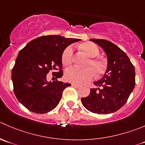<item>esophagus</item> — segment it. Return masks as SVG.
<instances>
[{"label":"esophagus","mask_w":145,"mask_h":145,"mask_svg":"<svg viewBox=\"0 0 145 145\" xmlns=\"http://www.w3.org/2000/svg\"><path fill=\"white\" fill-rule=\"evenodd\" d=\"M71 86H74V87H76V88H78V87L80 86L79 84H74V83H73V84H71Z\"/></svg>","instance_id":"obj_1"}]
</instances>
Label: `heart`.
Here are the masks:
<instances>
[{
    "label": "heart",
    "instance_id": "obj_1",
    "mask_svg": "<svg viewBox=\"0 0 145 145\" xmlns=\"http://www.w3.org/2000/svg\"><path fill=\"white\" fill-rule=\"evenodd\" d=\"M79 49L88 56V59L85 63L86 68L80 69L78 67H71L66 70L64 77L69 82L81 83L88 81L93 77L100 76L105 74L107 69L106 61L101 57H98L99 49L93 42H84L80 44ZM73 59V48L69 46L64 50L61 56V61L64 66L71 64Z\"/></svg>",
    "mask_w": 145,
    "mask_h": 145
}]
</instances>
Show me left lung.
<instances>
[{"instance_id":"1","label":"left lung","mask_w":145,"mask_h":145,"mask_svg":"<svg viewBox=\"0 0 145 145\" xmlns=\"http://www.w3.org/2000/svg\"><path fill=\"white\" fill-rule=\"evenodd\" d=\"M105 52L108 67L102 78L93 83L98 88H91L81 103L87 110L98 114L115 113L125 104L135 85V71L127 54L111 42L91 39Z\"/></svg>"}]
</instances>
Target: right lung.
<instances>
[{"mask_svg":"<svg viewBox=\"0 0 145 145\" xmlns=\"http://www.w3.org/2000/svg\"><path fill=\"white\" fill-rule=\"evenodd\" d=\"M80 39L47 35L29 42L20 51L12 70L13 91L17 99L35 113H47L57 107L64 90L71 84L57 80L47 81L50 71L59 69L56 79L63 75L61 56L66 47Z\"/></svg>","mask_w":145,"mask_h":145,"instance_id":"add662e5","label":"right lung"}]
</instances>
